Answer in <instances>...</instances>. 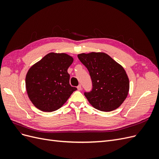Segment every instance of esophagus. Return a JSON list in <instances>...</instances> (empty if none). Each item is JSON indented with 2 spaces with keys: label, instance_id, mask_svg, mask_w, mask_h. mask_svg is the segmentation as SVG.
I'll use <instances>...</instances> for the list:
<instances>
[{
  "label": "esophagus",
  "instance_id": "34e87169",
  "mask_svg": "<svg viewBox=\"0 0 159 159\" xmlns=\"http://www.w3.org/2000/svg\"><path fill=\"white\" fill-rule=\"evenodd\" d=\"M77 88H78V89L79 90V91H80L81 89V85H79L78 87H77Z\"/></svg>",
  "mask_w": 159,
  "mask_h": 159
}]
</instances>
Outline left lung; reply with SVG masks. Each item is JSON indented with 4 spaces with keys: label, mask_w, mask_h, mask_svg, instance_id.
<instances>
[{
    "label": "left lung",
    "mask_w": 159,
    "mask_h": 159,
    "mask_svg": "<svg viewBox=\"0 0 159 159\" xmlns=\"http://www.w3.org/2000/svg\"><path fill=\"white\" fill-rule=\"evenodd\" d=\"M89 72L93 88L84 95L96 109L109 112L117 109L127 98L129 80L125 70L103 52L78 55Z\"/></svg>",
    "instance_id": "left-lung-1"
}]
</instances>
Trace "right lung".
<instances>
[{
    "label": "right lung",
    "mask_w": 159,
    "mask_h": 159,
    "mask_svg": "<svg viewBox=\"0 0 159 159\" xmlns=\"http://www.w3.org/2000/svg\"><path fill=\"white\" fill-rule=\"evenodd\" d=\"M74 58L65 53L51 52L30 67L26 75V89L34 106L42 111L60 109L74 91L70 85L68 69Z\"/></svg>",
    "instance_id": "add662e5"
}]
</instances>
